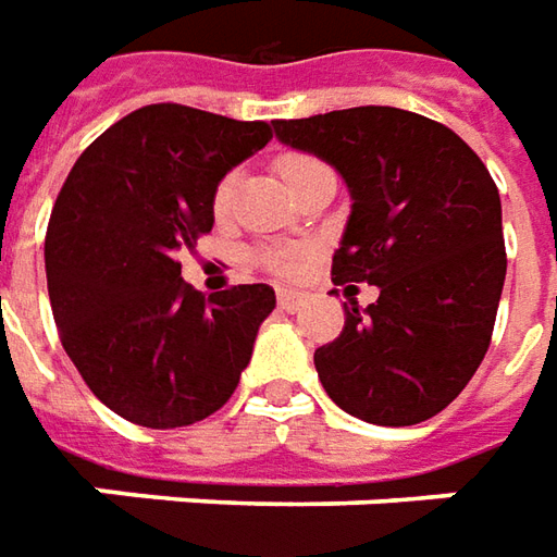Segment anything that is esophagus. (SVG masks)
<instances>
[{
	"mask_svg": "<svg viewBox=\"0 0 557 557\" xmlns=\"http://www.w3.org/2000/svg\"><path fill=\"white\" fill-rule=\"evenodd\" d=\"M305 295L301 292H292V289H280L277 292V305L280 310H286V313H298L301 307H305Z\"/></svg>",
	"mask_w": 557,
	"mask_h": 557,
	"instance_id": "esophagus-1",
	"label": "esophagus"
}]
</instances>
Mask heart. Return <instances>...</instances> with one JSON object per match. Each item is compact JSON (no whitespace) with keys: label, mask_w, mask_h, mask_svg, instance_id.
Wrapping results in <instances>:
<instances>
[{"label":"heart","mask_w":557,"mask_h":557,"mask_svg":"<svg viewBox=\"0 0 557 557\" xmlns=\"http://www.w3.org/2000/svg\"><path fill=\"white\" fill-rule=\"evenodd\" d=\"M310 165H317V162L307 157H283L280 159V174H283V181H286V184H292V181H295V177H298V174H301L305 169H310ZM232 198H235V174L223 177V181H220V186H216V193H213V208H216V213L228 211ZM262 262H265L271 271L292 274V271L298 268V252L271 250L262 256Z\"/></svg>","instance_id":"heart-1"}]
</instances>
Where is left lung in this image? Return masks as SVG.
I'll return each instance as SVG.
<instances>
[{
    "label": "left lung",
    "instance_id": "1",
    "mask_svg": "<svg viewBox=\"0 0 557 557\" xmlns=\"http://www.w3.org/2000/svg\"><path fill=\"white\" fill-rule=\"evenodd\" d=\"M280 141L344 177L352 208L334 283H371L344 332L313 352L329 398L371 425H416L449 407L480 368L507 277L500 196L453 129L364 104L274 120Z\"/></svg>",
    "mask_w": 557,
    "mask_h": 557
}]
</instances>
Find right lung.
<instances>
[{"label": "right lung", "instance_id": "right-lung-1", "mask_svg": "<svg viewBox=\"0 0 557 557\" xmlns=\"http://www.w3.org/2000/svg\"><path fill=\"white\" fill-rule=\"evenodd\" d=\"M271 141L186 104H147L102 132L53 205L45 268L60 341L116 416L184 428L216 413L277 305L268 283L201 295L177 256L213 228V193Z\"/></svg>", "mask_w": 557, "mask_h": 557}]
</instances>
